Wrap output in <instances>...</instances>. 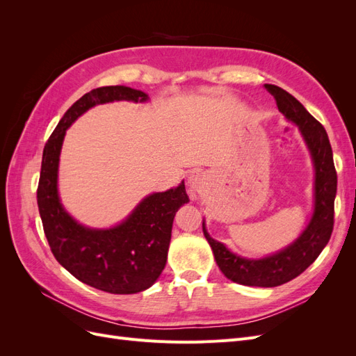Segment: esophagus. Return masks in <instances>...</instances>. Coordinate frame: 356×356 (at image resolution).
Wrapping results in <instances>:
<instances>
[{
    "label": "esophagus",
    "instance_id": "esophagus-1",
    "mask_svg": "<svg viewBox=\"0 0 356 356\" xmlns=\"http://www.w3.org/2000/svg\"><path fill=\"white\" fill-rule=\"evenodd\" d=\"M188 184H190V188L193 191H202V188H203V178H202V175H199V174L191 175L190 179H188Z\"/></svg>",
    "mask_w": 356,
    "mask_h": 356
}]
</instances>
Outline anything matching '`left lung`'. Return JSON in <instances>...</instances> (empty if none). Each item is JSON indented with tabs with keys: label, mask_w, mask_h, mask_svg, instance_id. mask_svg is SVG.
Listing matches in <instances>:
<instances>
[{
	"label": "left lung",
	"mask_w": 356,
	"mask_h": 356,
	"mask_svg": "<svg viewBox=\"0 0 356 356\" xmlns=\"http://www.w3.org/2000/svg\"><path fill=\"white\" fill-rule=\"evenodd\" d=\"M264 88L273 95L279 111L298 126L314 159L315 208L312 220L294 243L260 260H248L230 252L221 242L211 238L204 229V222L202 227L204 238L212 248L215 261L225 277L241 285L270 288L289 282L303 273L328 243L334 225L337 172L334 168L332 149L324 126L286 90L275 84H266Z\"/></svg>",
	"instance_id": "1"
}]
</instances>
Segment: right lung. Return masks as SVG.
Here are the masks:
<instances>
[{
  "instance_id": "add662e5",
  "label": "right lung",
  "mask_w": 356,
  "mask_h": 356,
  "mask_svg": "<svg viewBox=\"0 0 356 356\" xmlns=\"http://www.w3.org/2000/svg\"><path fill=\"white\" fill-rule=\"evenodd\" d=\"M144 102L148 95L126 86L93 89L63 114L42 152L37 203L50 250L60 266L96 289L135 294L152 286L166 266L172 222L188 202L184 181L147 196L113 229L84 227L63 209L58 195L59 154L67 129L92 106L113 101Z\"/></svg>"
}]
</instances>
